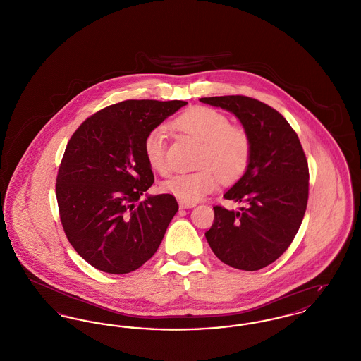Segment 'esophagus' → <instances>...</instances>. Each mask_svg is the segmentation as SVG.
Returning a JSON list of instances; mask_svg holds the SVG:
<instances>
[{
  "mask_svg": "<svg viewBox=\"0 0 361 361\" xmlns=\"http://www.w3.org/2000/svg\"><path fill=\"white\" fill-rule=\"evenodd\" d=\"M195 207V203H185V202H180V208H192Z\"/></svg>",
  "mask_w": 361,
  "mask_h": 361,
  "instance_id": "1",
  "label": "esophagus"
}]
</instances>
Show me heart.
Here are the masks:
<instances>
[{"label": "heart", "mask_w": 361, "mask_h": 361, "mask_svg": "<svg viewBox=\"0 0 361 361\" xmlns=\"http://www.w3.org/2000/svg\"><path fill=\"white\" fill-rule=\"evenodd\" d=\"M173 128L202 142L199 155L202 169L180 173L162 183L161 188L185 203H196L221 185L231 183L247 171L252 158V139L249 133L209 106H193L172 121ZM168 131L155 127L143 140V154L149 166L162 176L171 172L168 161Z\"/></svg>", "instance_id": "b5f03b06"}]
</instances>
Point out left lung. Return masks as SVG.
Listing matches in <instances>:
<instances>
[{"label":"left lung","mask_w":361,"mask_h":361,"mask_svg":"<svg viewBox=\"0 0 361 361\" xmlns=\"http://www.w3.org/2000/svg\"><path fill=\"white\" fill-rule=\"evenodd\" d=\"M200 102L233 112L253 147L247 171L224 195L245 207H214L207 242L224 264L258 271L288 249L302 224L309 200L306 154L290 123L272 106L240 94Z\"/></svg>","instance_id":"8db88e82"}]
</instances>
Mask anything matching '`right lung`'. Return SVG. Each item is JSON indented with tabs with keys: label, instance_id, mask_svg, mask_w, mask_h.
I'll return each mask as SVG.
<instances>
[{
	"label": "right lung",
	"instance_id": "obj_1",
	"mask_svg": "<svg viewBox=\"0 0 361 361\" xmlns=\"http://www.w3.org/2000/svg\"><path fill=\"white\" fill-rule=\"evenodd\" d=\"M187 104L126 100L89 116L70 137L55 184L59 218L96 269L128 274L157 252L178 204L171 193L139 200L154 183L143 140Z\"/></svg>",
	"mask_w": 361,
	"mask_h": 361
}]
</instances>
